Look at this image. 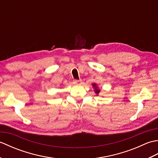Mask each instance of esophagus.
Returning <instances> with one entry per match:
<instances>
[{"label": "esophagus", "instance_id": "34e87169", "mask_svg": "<svg viewBox=\"0 0 158 158\" xmlns=\"http://www.w3.org/2000/svg\"><path fill=\"white\" fill-rule=\"evenodd\" d=\"M74 83H75L76 85H81V83H82V80L81 79H79V80H74Z\"/></svg>", "mask_w": 158, "mask_h": 158}]
</instances>
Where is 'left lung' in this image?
Returning a JSON list of instances; mask_svg holds the SVG:
<instances>
[{
  "instance_id": "1",
  "label": "left lung",
  "mask_w": 158,
  "mask_h": 158,
  "mask_svg": "<svg viewBox=\"0 0 158 158\" xmlns=\"http://www.w3.org/2000/svg\"><path fill=\"white\" fill-rule=\"evenodd\" d=\"M92 86H93L94 89V92H95V93H96V94H98L99 92H100V89H99L98 88V87H97V85H96V83H93V84H92Z\"/></svg>"
}]
</instances>
